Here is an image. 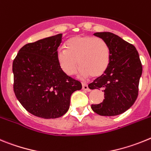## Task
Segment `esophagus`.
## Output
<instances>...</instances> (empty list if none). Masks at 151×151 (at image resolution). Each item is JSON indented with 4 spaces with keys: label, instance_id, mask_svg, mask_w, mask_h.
<instances>
[{
    "label": "esophagus",
    "instance_id": "1",
    "mask_svg": "<svg viewBox=\"0 0 151 151\" xmlns=\"http://www.w3.org/2000/svg\"><path fill=\"white\" fill-rule=\"evenodd\" d=\"M82 89L84 90H86V91H90V89L88 87V85L86 83H82Z\"/></svg>",
    "mask_w": 151,
    "mask_h": 151
}]
</instances>
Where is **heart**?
Instances as JSON below:
<instances>
[{
  "instance_id": "heart-1",
  "label": "heart",
  "mask_w": 151,
  "mask_h": 151,
  "mask_svg": "<svg viewBox=\"0 0 151 151\" xmlns=\"http://www.w3.org/2000/svg\"><path fill=\"white\" fill-rule=\"evenodd\" d=\"M110 48L101 38L77 36L66 42V49L59 48L57 60L62 70L72 75L81 67L78 74L81 78L101 77L106 71L110 62Z\"/></svg>"
}]
</instances>
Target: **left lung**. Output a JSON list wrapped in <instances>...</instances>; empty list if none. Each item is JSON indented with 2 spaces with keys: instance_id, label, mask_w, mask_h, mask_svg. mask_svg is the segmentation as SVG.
Masks as SVG:
<instances>
[{
  "instance_id": "1",
  "label": "left lung",
  "mask_w": 151,
  "mask_h": 151,
  "mask_svg": "<svg viewBox=\"0 0 151 151\" xmlns=\"http://www.w3.org/2000/svg\"><path fill=\"white\" fill-rule=\"evenodd\" d=\"M110 48V62L106 71L88 85L91 90L104 92L103 103L91 105L93 112L103 116L123 113L132 107L138 95L142 65L133 45L109 32H96Z\"/></svg>"
}]
</instances>
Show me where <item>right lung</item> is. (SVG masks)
I'll use <instances>...</instances> for the list:
<instances>
[{
    "mask_svg": "<svg viewBox=\"0 0 151 151\" xmlns=\"http://www.w3.org/2000/svg\"><path fill=\"white\" fill-rule=\"evenodd\" d=\"M62 34L28 43L13 62L14 91L29 113L56 119L70 107V96L82 88L81 82L67 75L57 60Z\"/></svg>",
    "mask_w": 151,
    "mask_h": 151,
    "instance_id": "obj_1",
    "label": "right lung"
}]
</instances>
